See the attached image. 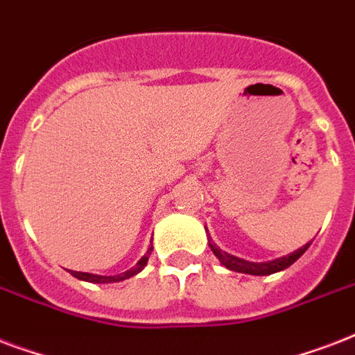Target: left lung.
I'll return each instance as SVG.
<instances>
[{
  "label": "left lung",
  "instance_id": "1",
  "mask_svg": "<svg viewBox=\"0 0 355 355\" xmlns=\"http://www.w3.org/2000/svg\"><path fill=\"white\" fill-rule=\"evenodd\" d=\"M308 245H304L302 248H298L295 250L293 254H287L284 258H278V259H272V261H265V263H252V261H247V259H241V258H236L232 254L228 252H223L221 248H217L214 243L210 241V247L214 250L219 261H221L227 269L230 270H236V272H245V275H254V276H267V275H272V272H278V270H284L287 269L289 265H293L297 261L300 256H302L306 250H308Z\"/></svg>",
  "mask_w": 355,
  "mask_h": 355
}]
</instances>
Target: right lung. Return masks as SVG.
Instances as JSON below:
<instances>
[{"mask_svg":"<svg viewBox=\"0 0 355 355\" xmlns=\"http://www.w3.org/2000/svg\"><path fill=\"white\" fill-rule=\"evenodd\" d=\"M150 250H153V247H149V250L145 252L144 258L139 259L138 263L134 265L132 269L125 270V272H121V275H116V276H99V275H90V272H77V270H71V275H73L75 278H79V280L92 282V284H112V282L127 280V278H130V276L138 275L139 270L144 269L145 265H147V261H149V256H150Z\"/></svg>","mask_w":355,"mask_h":355,"instance_id":"add662e5","label":"right lung"}]
</instances>
